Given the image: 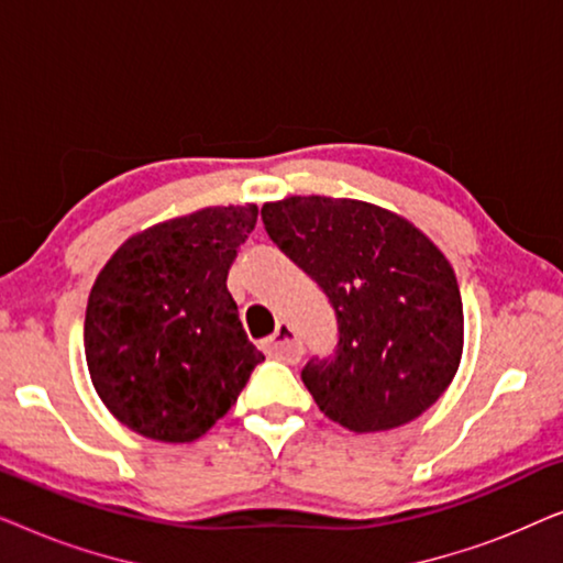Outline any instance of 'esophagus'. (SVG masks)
<instances>
[{"label": "esophagus", "instance_id": "esophagus-1", "mask_svg": "<svg viewBox=\"0 0 563 563\" xmlns=\"http://www.w3.org/2000/svg\"><path fill=\"white\" fill-rule=\"evenodd\" d=\"M268 356L284 361V364H297L302 358V343H299L297 330L289 322H279L274 335L266 341Z\"/></svg>", "mask_w": 563, "mask_h": 563}]
</instances>
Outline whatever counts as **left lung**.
Wrapping results in <instances>:
<instances>
[{"mask_svg":"<svg viewBox=\"0 0 563 563\" xmlns=\"http://www.w3.org/2000/svg\"><path fill=\"white\" fill-rule=\"evenodd\" d=\"M261 218L335 310V353L302 368L320 412L353 433L420 418L464 351V305L441 249L402 214L361 199L287 197Z\"/></svg>","mask_w":563,"mask_h":563,"instance_id":"left-lung-1","label":"left lung"}]
</instances>
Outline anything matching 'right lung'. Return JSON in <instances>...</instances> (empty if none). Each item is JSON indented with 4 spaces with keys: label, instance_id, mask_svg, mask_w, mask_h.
Wrapping results in <instances>:
<instances>
[{
    "label": "right lung",
    "instance_id": "1",
    "mask_svg": "<svg viewBox=\"0 0 563 563\" xmlns=\"http://www.w3.org/2000/svg\"><path fill=\"white\" fill-rule=\"evenodd\" d=\"M256 218V205H228L158 222L99 272L84 353L99 399L122 426L153 441H197L264 361L225 284Z\"/></svg>",
    "mask_w": 563,
    "mask_h": 563
}]
</instances>
